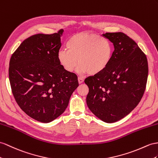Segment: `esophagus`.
Instances as JSON below:
<instances>
[{
    "label": "esophagus",
    "mask_w": 158,
    "mask_h": 158,
    "mask_svg": "<svg viewBox=\"0 0 158 158\" xmlns=\"http://www.w3.org/2000/svg\"><path fill=\"white\" fill-rule=\"evenodd\" d=\"M78 81H79V83H82L83 81H84V79H83V78H82V77H78Z\"/></svg>",
    "instance_id": "34e87169"
}]
</instances>
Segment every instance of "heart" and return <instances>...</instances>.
I'll return each instance as SVG.
<instances>
[{
	"label": "heart",
	"instance_id": "1",
	"mask_svg": "<svg viewBox=\"0 0 158 158\" xmlns=\"http://www.w3.org/2000/svg\"><path fill=\"white\" fill-rule=\"evenodd\" d=\"M67 49H60L57 59L67 72L79 67L80 73L96 75L106 69L110 64L113 48L108 40L94 34L75 35L66 43Z\"/></svg>",
	"mask_w": 158,
	"mask_h": 158
}]
</instances>
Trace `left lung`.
I'll list each match as a JSON object with an SVG mask.
<instances>
[{"mask_svg":"<svg viewBox=\"0 0 158 158\" xmlns=\"http://www.w3.org/2000/svg\"><path fill=\"white\" fill-rule=\"evenodd\" d=\"M114 51L106 69L85 79L89 87L87 104L98 118L114 123L127 115L143 95L148 75L146 55L123 33L103 35Z\"/></svg>","mask_w":158,"mask_h":158,"instance_id":"1","label":"left lung"}]
</instances>
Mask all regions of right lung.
<instances>
[{"mask_svg":"<svg viewBox=\"0 0 158 158\" xmlns=\"http://www.w3.org/2000/svg\"><path fill=\"white\" fill-rule=\"evenodd\" d=\"M63 30L26 39L12 55L9 69L12 92L21 110L33 119L48 123L66 110L79 86L77 76L57 59Z\"/></svg>","mask_w":158,"mask_h":158,"instance_id":"obj_1","label":"right lung"}]
</instances>
